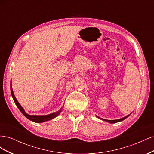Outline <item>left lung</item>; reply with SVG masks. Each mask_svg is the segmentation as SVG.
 <instances>
[{
  "mask_svg": "<svg viewBox=\"0 0 154 154\" xmlns=\"http://www.w3.org/2000/svg\"><path fill=\"white\" fill-rule=\"evenodd\" d=\"M129 115H130V114H129ZM129 115H128V116H125V117H124V118H122V119H116V120H107V119H102V120H104V121H105V122H109V123H117V122H121V121L124 120L125 119H126L127 117H128ZM97 117L100 119V118H99L98 116H97Z\"/></svg>",
  "mask_w": 154,
  "mask_h": 154,
  "instance_id": "obj_1",
  "label": "left lung"
}]
</instances>
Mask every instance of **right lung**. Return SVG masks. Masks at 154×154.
<instances>
[{"label": "right lung", "mask_w": 154, "mask_h": 154, "mask_svg": "<svg viewBox=\"0 0 154 154\" xmlns=\"http://www.w3.org/2000/svg\"><path fill=\"white\" fill-rule=\"evenodd\" d=\"M10 85H10V87H11V96H12V97H13V100H14V101H15V103L16 105L17 106L18 109H19V110H20L21 112H22L23 114H24L27 119H29V120L32 121V122H36V123H42V122H46V121L52 119H53V118L57 117V116L60 113V112L62 111V109H61L60 110H58V111H57V112H56L55 113L50 114H49V115H45V116H31V115L27 114V113L25 112L24 110L23 109V108L21 106V105L19 104V103H18V101H17V99H16V97H15V95H14V94H13V89H12V87H11V84H10Z\"/></svg>", "instance_id": "add662e5"}]
</instances>
